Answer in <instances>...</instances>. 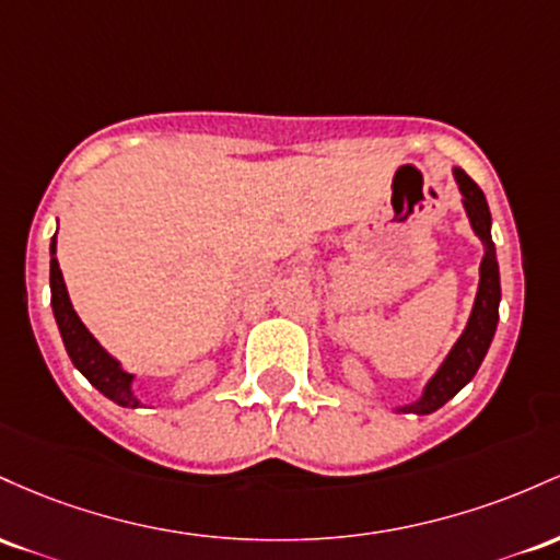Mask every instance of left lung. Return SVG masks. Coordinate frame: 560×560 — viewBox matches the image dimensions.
I'll use <instances>...</instances> for the list:
<instances>
[{
  "mask_svg": "<svg viewBox=\"0 0 560 560\" xmlns=\"http://www.w3.org/2000/svg\"><path fill=\"white\" fill-rule=\"evenodd\" d=\"M455 182L463 192V206L470 219V228L479 235L483 246V259L479 267V291H476L474 310H470L468 325L457 343L452 347L447 360L442 368L433 373V378L425 383L423 394L412 405L397 407L399 412H416V416H431L439 407L460 392L466 383L474 378L476 370L481 368L483 357H487L489 343H492L494 330H498L500 319V267L498 254H494L492 243V213H489L487 198H483L481 187L468 177L463 168H455Z\"/></svg>",
  "mask_w": 560,
  "mask_h": 560,
  "instance_id": "1",
  "label": "left lung"
}]
</instances>
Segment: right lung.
Masks as SVG:
<instances>
[{"mask_svg": "<svg viewBox=\"0 0 560 560\" xmlns=\"http://www.w3.org/2000/svg\"><path fill=\"white\" fill-rule=\"evenodd\" d=\"M55 250H58V241L52 237L49 243V288H52V314L55 323H58L62 343H66L68 357H71L73 368L84 375L86 381L97 388L100 394H105L110 401L121 407H140V399L131 392V383L135 375L127 373L121 368V362L113 360V357L97 343V338L86 330V325L81 323L77 310H73L71 299H68L66 280H62L60 264L55 259Z\"/></svg>", "mask_w": 560, "mask_h": 560, "instance_id": "1", "label": "right lung"}]
</instances>
